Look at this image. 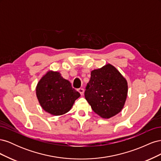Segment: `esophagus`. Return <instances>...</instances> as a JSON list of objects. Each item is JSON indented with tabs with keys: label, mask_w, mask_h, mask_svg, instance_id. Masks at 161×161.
<instances>
[{
	"label": "esophagus",
	"mask_w": 161,
	"mask_h": 161,
	"mask_svg": "<svg viewBox=\"0 0 161 161\" xmlns=\"http://www.w3.org/2000/svg\"><path fill=\"white\" fill-rule=\"evenodd\" d=\"M78 91H79V92H80V94L81 95V96H82L84 95V92H85V91H84V89H78Z\"/></svg>",
	"instance_id": "34e87169"
}]
</instances>
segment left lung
Segmentation results:
<instances>
[{
  "label": "left lung",
  "mask_w": 161,
  "mask_h": 161,
  "mask_svg": "<svg viewBox=\"0 0 161 161\" xmlns=\"http://www.w3.org/2000/svg\"><path fill=\"white\" fill-rule=\"evenodd\" d=\"M128 82L118 70L108 64L91 72L85 99L95 113L109 119L122 110L128 95Z\"/></svg>",
  "instance_id": "1"
}]
</instances>
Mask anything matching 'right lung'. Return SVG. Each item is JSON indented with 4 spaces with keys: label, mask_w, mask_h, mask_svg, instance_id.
Here are the masks:
<instances>
[{
    "label": "right lung",
    "mask_w": 161,
    "mask_h": 161,
    "mask_svg": "<svg viewBox=\"0 0 161 161\" xmlns=\"http://www.w3.org/2000/svg\"><path fill=\"white\" fill-rule=\"evenodd\" d=\"M36 96L42 109L53 115L69 112L80 93L59 72L48 70L37 82Z\"/></svg>",
    "instance_id": "right-lung-1"
}]
</instances>
